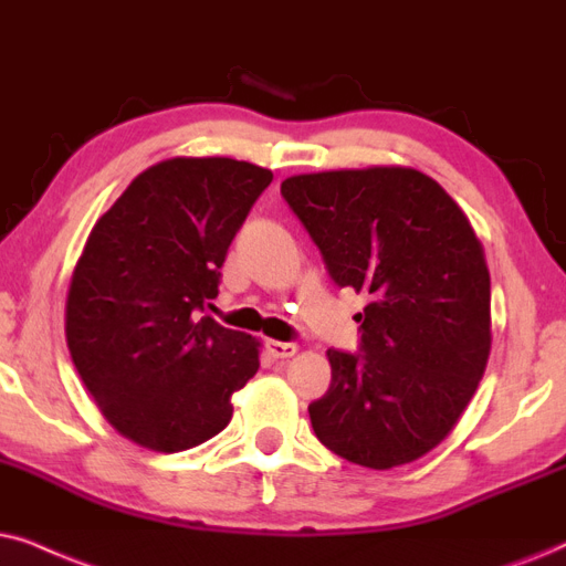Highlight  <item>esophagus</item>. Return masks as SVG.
Segmentation results:
<instances>
[{
    "instance_id": "esophagus-1",
    "label": "esophagus",
    "mask_w": 566,
    "mask_h": 566,
    "mask_svg": "<svg viewBox=\"0 0 566 566\" xmlns=\"http://www.w3.org/2000/svg\"><path fill=\"white\" fill-rule=\"evenodd\" d=\"M266 349H269V354L274 359H287V357H295V354H297V344H292V342H274V338H269Z\"/></svg>"
}]
</instances>
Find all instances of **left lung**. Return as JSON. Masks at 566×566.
I'll return each instance as SVG.
<instances>
[{
	"label": "left lung",
	"mask_w": 566,
	"mask_h": 566,
	"mask_svg": "<svg viewBox=\"0 0 566 566\" xmlns=\"http://www.w3.org/2000/svg\"><path fill=\"white\" fill-rule=\"evenodd\" d=\"M282 196L338 287L370 297L361 352L328 349L307 406L331 453L388 471L440 446L484 378L492 284L484 245L446 188L401 165L292 176Z\"/></svg>",
	"instance_id": "8db88e82"
}]
</instances>
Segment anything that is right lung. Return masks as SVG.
I'll use <instances>...</instances> for the list:
<instances>
[{"instance_id": "right-lung-1", "label": "right lung", "mask_w": 566, "mask_h": 566, "mask_svg": "<svg viewBox=\"0 0 566 566\" xmlns=\"http://www.w3.org/2000/svg\"><path fill=\"white\" fill-rule=\"evenodd\" d=\"M271 170L170 157L90 230L66 292V346L108 424L157 453L220 434L259 373V338L209 315L228 248Z\"/></svg>"}]
</instances>
